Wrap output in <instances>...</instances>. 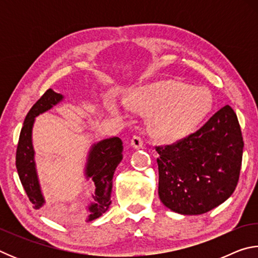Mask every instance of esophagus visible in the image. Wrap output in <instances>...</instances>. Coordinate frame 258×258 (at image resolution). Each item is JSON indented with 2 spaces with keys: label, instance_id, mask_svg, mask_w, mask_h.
Wrapping results in <instances>:
<instances>
[{
  "label": "esophagus",
  "instance_id": "34e87169",
  "mask_svg": "<svg viewBox=\"0 0 258 258\" xmlns=\"http://www.w3.org/2000/svg\"><path fill=\"white\" fill-rule=\"evenodd\" d=\"M131 145L135 149H141V148L145 147V141L143 139L140 137V135H134V137L131 139Z\"/></svg>",
  "mask_w": 258,
  "mask_h": 258
}]
</instances>
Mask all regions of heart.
Instances as JSON below:
<instances>
[{"label": "heart", "mask_w": 258, "mask_h": 258, "mask_svg": "<svg viewBox=\"0 0 258 258\" xmlns=\"http://www.w3.org/2000/svg\"><path fill=\"white\" fill-rule=\"evenodd\" d=\"M132 102L150 113L151 132L164 139H176L189 132L211 106L206 90L187 89L173 82H158L134 93ZM109 107L113 109L111 101Z\"/></svg>", "instance_id": "heart-1"}]
</instances>
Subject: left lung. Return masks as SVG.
<instances>
[{
	"instance_id": "obj_1",
	"label": "left lung",
	"mask_w": 258,
	"mask_h": 258,
	"mask_svg": "<svg viewBox=\"0 0 258 258\" xmlns=\"http://www.w3.org/2000/svg\"><path fill=\"white\" fill-rule=\"evenodd\" d=\"M158 195L166 207L199 215L224 203L238 184L243 140L229 104L196 132L171 145L156 146Z\"/></svg>"
}]
</instances>
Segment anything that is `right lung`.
Wrapping results in <instances>:
<instances>
[{"instance_id":"obj_1","label":"right lung","mask_w":258,"mask_h":258,"mask_svg":"<svg viewBox=\"0 0 258 258\" xmlns=\"http://www.w3.org/2000/svg\"><path fill=\"white\" fill-rule=\"evenodd\" d=\"M62 99V95L49 89L35 102L26 116L17 147L16 166L24 189L34 207L38 209L44 204V199L38 185L34 163L32 146V127L34 118L40 113L49 110ZM123 142L119 138H110L99 142L93 147L87 163L86 175L92 177L95 185L94 203L90 206L89 220L92 221L107 212L111 204L112 176L116 167L123 159Z\"/></svg>"}]
</instances>
